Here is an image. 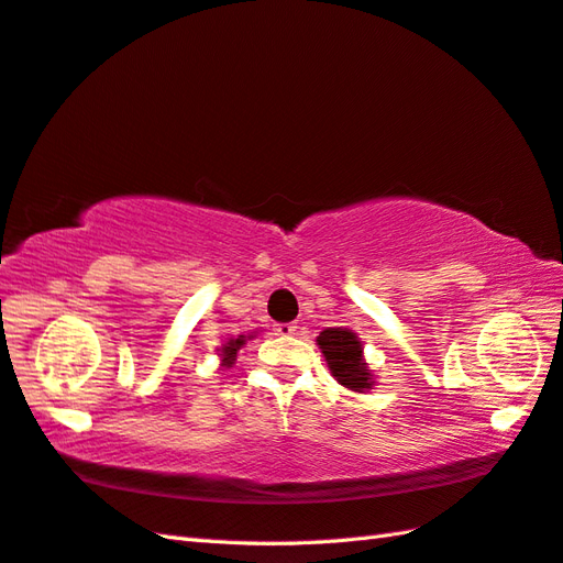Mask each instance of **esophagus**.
<instances>
[{"mask_svg":"<svg viewBox=\"0 0 563 563\" xmlns=\"http://www.w3.org/2000/svg\"><path fill=\"white\" fill-rule=\"evenodd\" d=\"M295 331H297V325H295V323H278V325H276V333H278V335H283V338H290V335H295Z\"/></svg>","mask_w":563,"mask_h":563,"instance_id":"obj_1","label":"esophagus"}]
</instances>
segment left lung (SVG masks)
I'll return each mask as SVG.
<instances>
[{
  "instance_id": "8db88e82",
  "label": "left lung",
  "mask_w": 563,
  "mask_h": 563,
  "mask_svg": "<svg viewBox=\"0 0 563 563\" xmlns=\"http://www.w3.org/2000/svg\"><path fill=\"white\" fill-rule=\"evenodd\" d=\"M317 345L338 384L355 394H367L376 386V378L364 360V345L355 331L343 329V325L323 329L317 335Z\"/></svg>"
}]
</instances>
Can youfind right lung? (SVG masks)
Segmentation results:
<instances>
[{
	"label": "right lung",
	"instance_id": "right-lung-1",
	"mask_svg": "<svg viewBox=\"0 0 563 563\" xmlns=\"http://www.w3.org/2000/svg\"><path fill=\"white\" fill-rule=\"evenodd\" d=\"M252 338H256V333H250V335H238V338H228V341L218 347L220 367H222V369H230L232 364H234V360H238V352L246 345V341H252Z\"/></svg>",
	"mask_w": 563,
	"mask_h": 563
}]
</instances>
